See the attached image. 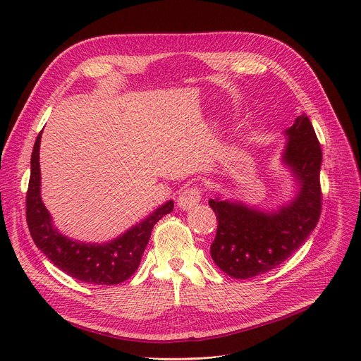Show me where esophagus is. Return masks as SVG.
<instances>
[{
	"label": "esophagus",
	"instance_id": "esophagus-1",
	"mask_svg": "<svg viewBox=\"0 0 361 361\" xmlns=\"http://www.w3.org/2000/svg\"><path fill=\"white\" fill-rule=\"evenodd\" d=\"M202 199V188L199 187H190L184 190L178 197V207L180 209H192Z\"/></svg>",
	"mask_w": 361,
	"mask_h": 361
}]
</instances>
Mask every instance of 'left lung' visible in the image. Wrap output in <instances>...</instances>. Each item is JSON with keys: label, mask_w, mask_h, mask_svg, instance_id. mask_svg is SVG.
Here are the masks:
<instances>
[{"label": "left lung", "mask_w": 361, "mask_h": 361, "mask_svg": "<svg viewBox=\"0 0 361 361\" xmlns=\"http://www.w3.org/2000/svg\"><path fill=\"white\" fill-rule=\"evenodd\" d=\"M283 162L298 181V195L281 209L262 212L243 203L211 199L218 228L211 255L226 275L247 279L287 260L307 240L322 212V149L306 114L286 131Z\"/></svg>", "instance_id": "8db88e82"}]
</instances>
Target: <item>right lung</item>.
Segmentation results:
<instances>
[{"mask_svg":"<svg viewBox=\"0 0 361 361\" xmlns=\"http://www.w3.org/2000/svg\"><path fill=\"white\" fill-rule=\"evenodd\" d=\"M41 133L36 137L32 152L26 195V221L36 247L56 268L82 282L94 286H116L124 282L139 268L154 225L162 216L173 212L174 202H166L127 233L105 244L80 243L63 235L52 225L51 215L41 199Z\"/></svg>","mask_w":361,"mask_h":361,"instance_id":"obj_1","label":"right lung"}]
</instances>
